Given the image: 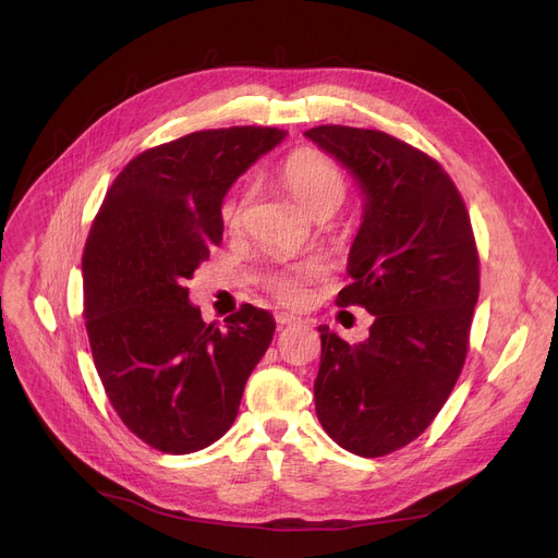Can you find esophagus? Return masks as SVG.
Masks as SVG:
<instances>
[{
    "instance_id": "1",
    "label": "esophagus",
    "mask_w": 558,
    "mask_h": 558,
    "mask_svg": "<svg viewBox=\"0 0 558 558\" xmlns=\"http://www.w3.org/2000/svg\"><path fill=\"white\" fill-rule=\"evenodd\" d=\"M276 320H278V324L280 326H299L301 324V316H294V314H278L276 316Z\"/></svg>"
}]
</instances>
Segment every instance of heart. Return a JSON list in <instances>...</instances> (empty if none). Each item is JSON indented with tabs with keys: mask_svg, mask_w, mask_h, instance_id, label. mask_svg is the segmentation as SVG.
I'll return each instance as SVG.
<instances>
[{
	"mask_svg": "<svg viewBox=\"0 0 558 558\" xmlns=\"http://www.w3.org/2000/svg\"><path fill=\"white\" fill-rule=\"evenodd\" d=\"M280 175L284 185L289 187V192L294 194L303 208L316 219V217H332L339 205L345 198V181L341 171L320 154L303 149L291 154L282 169ZM248 201V194L232 198L226 208V221L228 223H240L244 205ZM320 274L318 264H310L305 269H296V271H287L280 274L271 280V289L274 294L289 305H296L305 299L307 294V284L314 276Z\"/></svg>",
	"mask_w": 558,
	"mask_h": 558,
	"instance_id": "obj_1",
	"label": "heart"
}]
</instances>
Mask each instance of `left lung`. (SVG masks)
Instances as JSON below:
<instances>
[{
	"label": "left lung",
	"instance_id": "left-lung-1",
	"mask_svg": "<svg viewBox=\"0 0 558 558\" xmlns=\"http://www.w3.org/2000/svg\"><path fill=\"white\" fill-rule=\"evenodd\" d=\"M305 137L362 192L355 282L337 303L373 314L353 345L318 326L316 416L343 450L383 457L427 429L461 373L480 296L471 217L441 165L383 131L316 126Z\"/></svg>",
	"mask_w": 558,
	"mask_h": 558
}]
</instances>
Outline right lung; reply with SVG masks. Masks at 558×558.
Instances as JSON below:
<instances>
[{
  "mask_svg": "<svg viewBox=\"0 0 558 558\" xmlns=\"http://www.w3.org/2000/svg\"><path fill=\"white\" fill-rule=\"evenodd\" d=\"M284 131H198L133 158L108 190L83 253L85 328L104 389L124 425L167 454L213 446L238 416L276 320L242 305L205 324L185 280L223 232L232 183Z\"/></svg>",
  "mask_w": 558,
  "mask_h": 558,
  "instance_id": "obj_1",
  "label": "right lung"
}]
</instances>
